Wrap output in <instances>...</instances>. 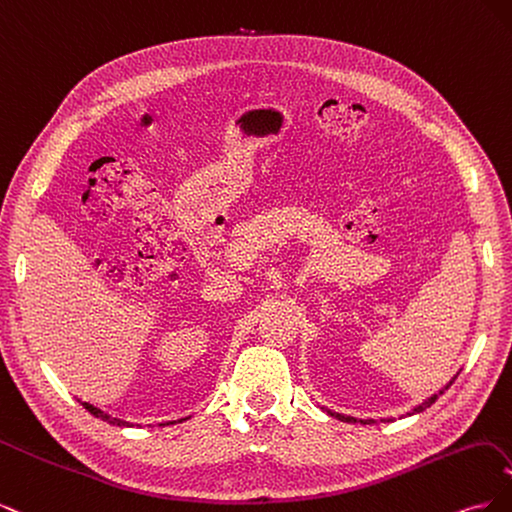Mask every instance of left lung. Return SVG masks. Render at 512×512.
Wrapping results in <instances>:
<instances>
[{"instance_id": "obj_1", "label": "left lung", "mask_w": 512, "mask_h": 512, "mask_svg": "<svg viewBox=\"0 0 512 512\" xmlns=\"http://www.w3.org/2000/svg\"><path fill=\"white\" fill-rule=\"evenodd\" d=\"M453 382H455V378H453L451 382H448L446 386H442V389H440L438 393H433L431 397H427V399L423 401V404H418V406H416L412 412H408L406 416H412V414H421V412H423L425 408H429V406L433 404V401H436V399H438V397H440V395H442V393H444V391L448 389V386H451ZM322 410L327 412V414H331V416H335V418H339V421H346V423H361V425H371V423H378V421H374V418H354V416H348V414H342V412H335V410H331V408H324V406H322ZM380 421H382V423H389V421H393V418H380Z\"/></svg>"}]
</instances>
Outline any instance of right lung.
<instances>
[{
  "mask_svg": "<svg viewBox=\"0 0 512 512\" xmlns=\"http://www.w3.org/2000/svg\"><path fill=\"white\" fill-rule=\"evenodd\" d=\"M81 404H83V408L89 412V414H94L96 418H100V421H106V423H111V425H117V427H141V423H130V421H123V418H119V416H113V414H108V412H104L102 408H98V406H94V404H89V401H83V399H79ZM190 416H185V418H179V421H164V423H158V425H162V427H166V425H175V423H183V421H188Z\"/></svg>",
  "mask_w": 512,
  "mask_h": 512,
  "instance_id": "add662e5",
  "label": "right lung"
}]
</instances>
